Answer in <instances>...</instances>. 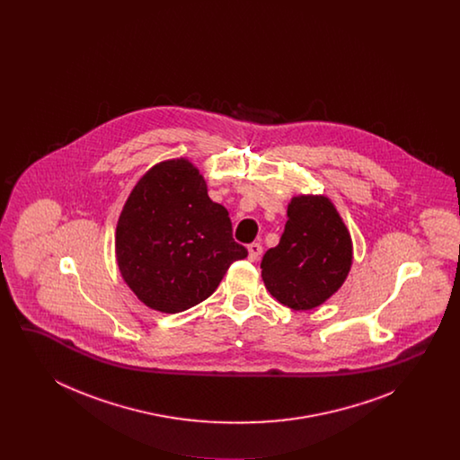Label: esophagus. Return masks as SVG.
Here are the masks:
<instances>
[{
  "label": "esophagus",
  "mask_w": 460,
  "mask_h": 460,
  "mask_svg": "<svg viewBox=\"0 0 460 460\" xmlns=\"http://www.w3.org/2000/svg\"><path fill=\"white\" fill-rule=\"evenodd\" d=\"M261 255H262V244H261V243H252V244H248V259H250L252 262H257V261L261 259Z\"/></svg>",
  "instance_id": "34e87169"
}]
</instances>
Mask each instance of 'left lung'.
Segmentation results:
<instances>
[{
	"label": "left lung",
	"mask_w": 460,
	"mask_h": 460,
	"mask_svg": "<svg viewBox=\"0 0 460 460\" xmlns=\"http://www.w3.org/2000/svg\"><path fill=\"white\" fill-rule=\"evenodd\" d=\"M350 265V233L326 197L291 199L279 244L261 263L269 293L293 310L324 304L345 283Z\"/></svg>",
	"instance_id": "left-lung-1"
}]
</instances>
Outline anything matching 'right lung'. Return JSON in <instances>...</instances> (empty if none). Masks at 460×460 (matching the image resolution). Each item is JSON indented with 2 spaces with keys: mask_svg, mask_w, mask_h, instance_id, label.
<instances>
[{
  "mask_svg": "<svg viewBox=\"0 0 460 460\" xmlns=\"http://www.w3.org/2000/svg\"><path fill=\"white\" fill-rule=\"evenodd\" d=\"M117 263L145 305L177 314L207 300L248 255L229 212L207 195L197 167L167 160L139 179L117 222Z\"/></svg>",
  "mask_w": 460,
  "mask_h": 460,
  "instance_id": "add662e5",
  "label": "right lung"
}]
</instances>
